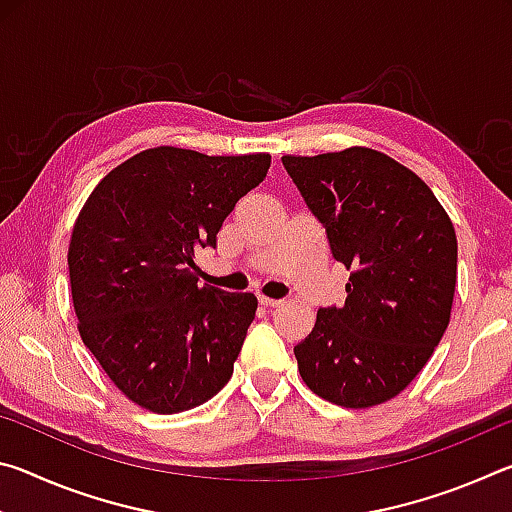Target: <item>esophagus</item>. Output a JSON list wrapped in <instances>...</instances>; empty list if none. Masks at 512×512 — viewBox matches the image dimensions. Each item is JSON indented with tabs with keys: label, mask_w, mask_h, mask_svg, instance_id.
<instances>
[{
	"label": "esophagus",
	"mask_w": 512,
	"mask_h": 512,
	"mask_svg": "<svg viewBox=\"0 0 512 512\" xmlns=\"http://www.w3.org/2000/svg\"><path fill=\"white\" fill-rule=\"evenodd\" d=\"M259 305H264V307H280L282 300H275V298H268V296H259Z\"/></svg>",
	"instance_id": "1"
}]
</instances>
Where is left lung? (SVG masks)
<instances>
[{
    "instance_id": "left-lung-1",
    "label": "left lung",
    "mask_w": 512,
    "mask_h": 512,
    "mask_svg": "<svg viewBox=\"0 0 512 512\" xmlns=\"http://www.w3.org/2000/svg\"><path fill=\"white\" fill-rule=\"evenodd\" d=\"M284 169L350 273L343 307L318 309L293 354L305 384L345 409L393 400L443 339L452 316L454 225L422 178L386 153L352 146Z\"/></svg>"
}]
</instances>
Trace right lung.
Listing matches in <instances>:
<instances>
[{"label": "right lung", "instance_id": "obj_1", "mask_svg": "<svg viewBox=\"0 0 512 512\" xmlns=\"http://www.w3.org/2000/svg\"><path fill=\"white\" fill-rule=\"evenodd\" d=\"M268 167V153L158 146L121 162L85 201L67 253L79 334L142 409L189 411L232 377L257 298L201 287L194 253L216 246Z\"/></svg>", "mask_w": 512, "mask_h": 512}]
</instances>
